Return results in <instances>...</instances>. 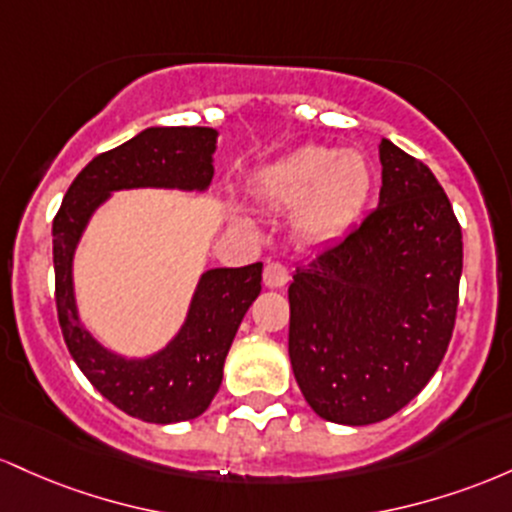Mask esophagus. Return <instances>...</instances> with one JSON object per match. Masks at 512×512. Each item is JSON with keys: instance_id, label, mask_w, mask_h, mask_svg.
<instances>
[{"instance_id": "34e87169", "label": "esophagus", "mask_w": 512, "mask_h": 512, "mask_svg": "<svg viewBox=\"0 0 512 512\" xmlns=\"http://www.w3.org/2000/svg\"><path fill=\"white\" fill-rule=\"evenodd\" d=\"M287 278H290V273H287L285 263L268 261L266 268H263V283H266V287H283Z\"/></svg>"}]
</instances>
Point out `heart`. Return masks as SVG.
Here are the masks:
<instances>
[{
  "instance_id": "1",
  "label": "heart",
  "mask_w": 512,
  "mask_h": 512,
  "mask_svg": "<svg viewBox=\"0 0 512 512\" xmlns=\"http://www.w3.org/2000/svg\"><path fill=\"white\" fill-rule=\"evenodd\" d=\"M256 193L278 208H295V232L326 244L353 229L372 191V169L360 152L307 145L263 166Z\"/></svg>"
}]
</instances>
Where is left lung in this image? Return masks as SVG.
<instances>
[{
    "mask_svg": "<svg viewBox=\"0 0 512 512\" xmlns=\"http://www.w3.org/2000/svg\"><path fill=\"white\" fill-rule=\"evenodd\" d=\"M380 205L292 275L290 363L331 423L367 426L404 409L455 329L462 227L433 171L380 142Z\"/></svg>",
    "mask_w": 512,
    "mask_h": 512,
    "instance_id": "left-lung-1",
    "label": "left lung"
}]
</instances>
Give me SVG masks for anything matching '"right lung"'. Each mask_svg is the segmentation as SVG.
<instances>
[{
	"instance_id": "1",
	"label": "right lung",
	"mask_w": 512,
	"mask_h": 512,
	"mask_svg": "<svg viewBox=\"0 0 512 512\" xmlns=\"http://www.w3.org/2000/svg\"><path fill=\"white\" fill-rule=\"evenodd\" d=\"M212 128H147L91 159L67 188L53 220L55 304L62 336L86 380L132 418L179 423L198 418L215 399L222 367L246 309L261 292L263 263L203 273L179 336L162 353L125 360L91 338L77 317L72 256L86 222L123 188L205 191L212 181Z\"/></svg>"
}]
</instances>
